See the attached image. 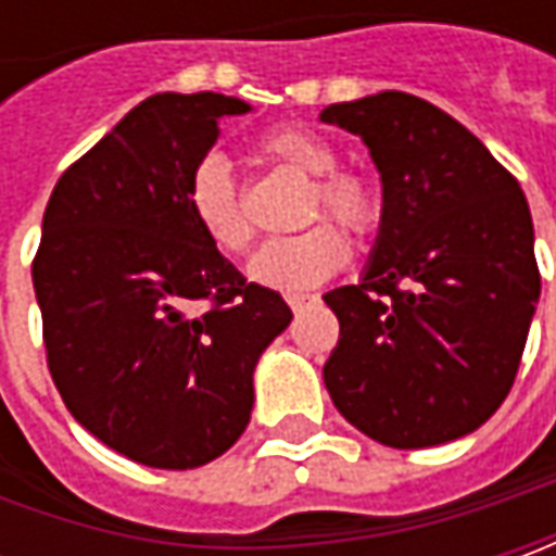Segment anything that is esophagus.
I'll use <instances>...</instances> for the list:
<instances>
[{
  "instance_id": "1",
  "label": "esophagus",
  "mask_w": 556,
  "mask_h": 556,
  "mask_svg": "<svg viewBox=\"0 0 556 556\" xmlns=\"http://www.w3.org/2000/svg\"><path fill=\"white\" fill-rule=\"evenodd\" d=\"M309 303H315V296H309V293H290L288 296V306L293 312H300L303 306H309Z\"/></svg>"
}]
</instances>
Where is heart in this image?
<instances>
[{
	"label": "heart",
	"instance_id": "obj_1",
	"mask_svg": "<svg viewBox=\"0 0 556 556\" xmlns=\"http://www.w3.org/2000/svg\"><path fill=\"white\" fill-rule=\"evenodd\" d=\"M260 157L306 176L300 219L309 225L300 235L271 238L256 250L247 275L250 281L285 293L318 288L350 263V241L330 223H340L355 238H374L383 228V191L362 169L337 166V148L306 126H275L256 139ZM185 206L203 238L223 253H244L253 244L241 182L223 154H203L185 179Z\"/></svg>",
	"mask_w": 556,
	"mask_h": 556
}]
</instances>
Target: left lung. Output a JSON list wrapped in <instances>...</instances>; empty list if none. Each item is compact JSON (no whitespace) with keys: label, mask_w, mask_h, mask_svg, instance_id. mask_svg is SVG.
Masks as SVG:
<instances>
[{"label":"left lung","mask_w":556,"mask_h":556,"mask_svg":"<svg viewBox=\"0 0 556 556\" xmlns=\"http://www.w3.org/2000/svg\"><path fill=\"white\" fill-rule=\"evenodd\" d=\"M321 119L362 136L387 203L365 278L325 293L340 321L325 387L390 448L467 437L510 393L542 293L520 182L408 92L331 104Z\"/></svg>","instance_id":"left-lung-1"}]
</instances>
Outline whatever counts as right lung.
I'll return each mask as SVG.
<instances>
[{
	"mask_svg": "<svg viewBox=\"0 0 556 556\" xmlns=\"http://www.w3.org/2000/svg\"><path fill=\"white\" fill-rule=\"evenodd\" d=\"M247 111L216 92L144 98L64 169L42 216L33 290L54 387L92 437L144 467L228 452L250 424L253 368L293 318L185 206L219 117Z\"/></svg>",
	"mask_w": 556,
	"mask_h": 556,
	"instance_id": "right-lung-1",
	"label": "right lung"
}]
</instances>
